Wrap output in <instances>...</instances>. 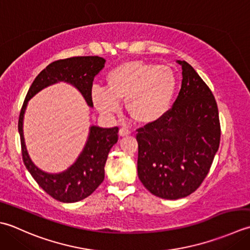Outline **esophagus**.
Returning <instances> with one entry per match:
<instances>
[{
    "label": "esophagus",
    "mask_w": 250,
    "mask_h": 250,
    "mask_svg": "<svg viewBox=\"0 0 250 250\" xmlns=\"http://www.w3.org/2000/svg\"><path fill=\"white\" fill-rule=\"evenodd\" d=\"M129 134H130V130L128 128H126V127H122V128H120V130H119V135L121 137H126Z\"/></svg>",
    "instance_id": "esophagus-1"
}]
</instances>
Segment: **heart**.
Here are the masks:
<instances>
[{
  "label": "heart",
  "mask_w": 250,
  "mask_h": 250,
  "mask_svg": "<svg viewBox=\"0 0 250 250\" xmlns=\"http://www.w3.org/2000/svg\"><path fill=\"white\" fill-rule=\"evenodd\" d=\"M106 89L95 86L91 100L101 113H118L120 101L136 122L150 124L169 111L177 88L176 74L170 67L141 60L126 61L105 76Z\"/></svg>",
  "instance_id": "b5f03b06"
}]
</instances>
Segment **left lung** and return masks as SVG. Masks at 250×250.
Wrapping results in <instances>:
<instances>
[{
	"instance_id": "obj_1",
	"label": "left lung",
	"mask_w": 250,
	"mask_h": 250,
	"mask_svg": "<svg viewBox=\"0 0 250 250\" xmlns=\"http://www.w3.org/2000/svg\"><path fill=\"white\" fill-rule=\"evenodd\" d=\"M182 83L172 108L138 129V177L152 194L177 200L194 192L210 169L220 144L211 90L187 61L177 60Z\"/></svg>"
}]
</instances>
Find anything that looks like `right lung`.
I'll return each mask as SVG.
<instances>
[{"instance_id":"right-lung-1","label":"right lung","mask_w":250,"mask_h":250,"mask_svg":"<svg viewBox=\"0 0 250 250\" xmlns=\"http://www.w3.org/2000/svg\"><path fill=\"white\" fill-rule=\"evenodd\" d=\"M105 59L98 56L72 57L55 61L42 70L30 86L18 121L22 160L28 171L38 185L55 200L75 203L89 196L104 179V165L108 154L118 142V127L103 128L91 125L87 140L78 159L67 169L46 172L30 159L24 144L23 118L29 100L41 90L57 83H67L80 91L89 108H93L91 87L95 76L104 68Z\"/></svg>"}]
</instances>
